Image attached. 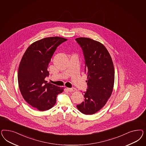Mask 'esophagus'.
<instances>
[{
    "label": "esophagus",
    "mask_w": 146,
    "mask_h": 146,
    "mask_svg": "<svg viewBox=\"0 0 146 146\" xmlns=\"http://www.w3.org/2000/svg\"><path fill=\"white\" fill-rule=\"evenodd\" d=\"M67 90L68 92H74V91H75V90H76V89L74 88H67Z\"/></svg>",
    "instance_id": "esophagus-1"
}]
</instances>
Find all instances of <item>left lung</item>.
<instances>
[{
  "label": "left lung",
  "instance_id": "8db88e82",
  "mask_svg": "<svg viewBox=\"0 0 146 146\" xmlns=\"http://www.w3.org/2000/svg\"><path fill=\"white\" fill-rule=\"evenodd\" d=\"M75 40L84 52L88 86L84 92V101L76 107L84 115H93L106 105L112 93L113 64L110 53L101 43L87 37Z\"/></svg>",
  "mask_w": 146,
  "mask_h": 146
}]
</instances>
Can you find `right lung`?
I'll list each match as a JSON object with an SVG mask.
<instances>
[{
	"instance_id": "right-lung-1",
	"label": "right lung",
	"mask_w": 146,
	"mask_h": 146,
	"mask_svg": "<svg viewBox=\"0 0 146 146\" xmlns=\"http://www.w3.org/2000/svg\"><path fill=\"white\" fill-rule=\"evenodd\" d=\"M60 37H50L34 42L27 48L18 70L19 87L24 100L38 110L52 108L60 88L45 80L49 75L48 67L58 46L67 40Z\"/></svg>"
}]
</instances>
